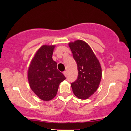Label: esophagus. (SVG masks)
<instances>
[{"label": "esophagus", "instance_id": "obj_1", "mask_svg": "<svg viewBox=\"0 0 131 131\" xmlns=\"http://www.w3.org/2000/svg\"><path fill=\"white\" fill-rule=\"evenodd\" d=\"M63 74H64V76L67 77V71H64L63 72Z\"/></svg>", "mask_w": 131, "mask_h": 131}]
</instances>
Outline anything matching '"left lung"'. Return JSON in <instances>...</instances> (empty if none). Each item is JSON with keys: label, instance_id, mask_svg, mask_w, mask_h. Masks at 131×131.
Listing matches in <instances>:
<instances>
[{"label": "left lung", "instance_id": "obj_1", "mask_svg": "<svg viewBox=\"0 0 131 131\" xmlns=\"http://www.w3.org/2000/svg\"><path fill=\"white\" fill-rule=\"evenodd\" d=\"M76 60L78 76L71 83V88L76 97L88 99L95 92L102 79V68L98 58L92 49L82 40L68 43Z\"/></svg>", "mask_w": 131, "mask_h": 131}]
</instances>
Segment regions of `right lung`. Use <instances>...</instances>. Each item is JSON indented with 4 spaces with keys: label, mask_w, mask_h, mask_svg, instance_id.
<instances>
[{
    "label": "right lung",
    "mask_w": 131,
    "mask_h": 131,
    "mask_svg": "<svg viewBox=\"0 0 131 131\" xmlns=\"http://www.w3.org/2000/svg\"><path fill=\"white\" fill-rule=\"evenodd\" d=\"M55 45H43L34 54L28 71L30 88L39 98L49 101L56 96L60 84L66 79L53 60Z\"/></svg>",
    "instance_id": "right-lung-1"
}]
</instances>
